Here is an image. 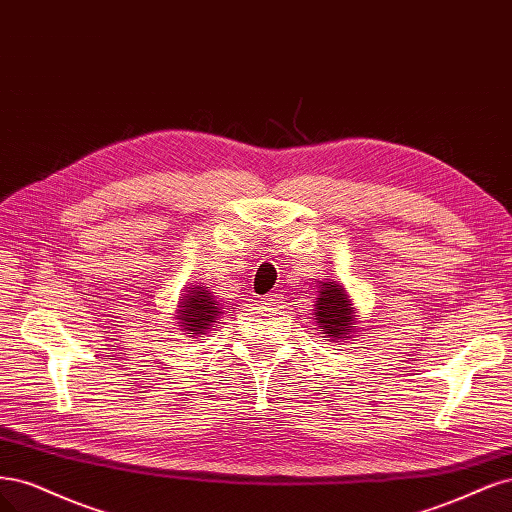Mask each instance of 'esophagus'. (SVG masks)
<instances>
[{
	"label": "esophagus",
	"instance_id": "obj_1",
	"mask_svg": "<svg viewBox=\"0 0 512 512\" xmlns=\"http://www.w3.org/2000/svg\"><path fill=\"white\" fill-rule=\"evenodd\" d=\"M263 304L270 308H280V306H285V298L280 293H268V295H263Z\"/></svg>",
	"mask_w": 512,
	"mask_h": 512
}]
</instances>
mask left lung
Returning a JSON list of instances; mask_svg holds the SVG:
<instances>
[{
    "label": "left lung",
    "instance_id": "obj_1",
    "mask_svg": "<svg viewBox=\"0 0 512 512\" xmlns=\"http://www.w3.org/2000/svg\"><path fill=\"white\" fill-rule=\"evenodd\" d=\"M319 298L315 304L317 325L321 334H327L332 340L349 338L355 327V312L351 300L346 298V291L340 283H323L319 285Z\"/></svg>",
    "mask_w": 512,
    "mask_h": 512
}]
</instances>
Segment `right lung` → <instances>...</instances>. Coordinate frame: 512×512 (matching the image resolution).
Wrapping results in <instances>:
<instances>
[{
	"label": "right lung",
	"mask_w": 512,
	"mask_h": 512,
	"mask_svg": "<svg viewBox=\"0 0 512 512\" xmlns=\"http://www.w3.org/2000/svg\"><path fill=\"white\" fill-rule=\"evenodd\" d=\"M183 300L185 302H180L178 319L187 332L204 334L206 329L212 327V323H217L221 315V306L219 302H214V298L204 287L189 289Z\"/></svg>",
	"instance_id": "obj_1"
}]
</instances>
